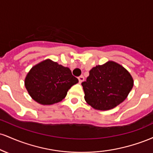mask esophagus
Segmentation results:
<instances>
[{"label":"esophagus","instance_id":"34e87169","mask_svg":"<svg viewBox=\"0 0 153 153\" xmlns=\"http://www.w3.org/2000/svg\"><path fill=\"white\" fill-rule=\"evenodd\" d=\"M78 80H79V82H82L84 80V77L82 75H80V76L78 77Z\"/></svg>","mask_w":153,"mask_h":153}]
</instances>
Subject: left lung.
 <instances>
[{
    "label": "left lung",
    "instance_id": "obj_1",
    "mask_svg": "<svg viewBox=\"0 0 153 153\" xmlns=\"http://www.w3.org/2000/svg\"><path fill=\"white\" fill-rule=\"evenodd\" d=\"M132 77L122 65L109 61L93 68L82 82L85 101L95 109L109 110L123 102L133 87Z\"/></svg>",
    "mask_w": 153,
    "mask_h": 153
}]
</instances>
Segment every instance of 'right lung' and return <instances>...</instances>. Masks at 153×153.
<instances>
[{
	"mask_svg": "<svg viewBox=\"0 0 153 153\" xmlns=\"http://www.w3.org/2000/svg\"><path fill=\"white\" fill-rule=\"evenodd\" d=\"M78 82L69 68L46 59L30 70L26 77L25 86L34 101L51 105L65 99L68 90Z\"/></svg>",
	"mask_w": 153,
	"mask_h": 153,
	"instance_id": "obj_1",
	"label": "right lung"
}]
</instances>
